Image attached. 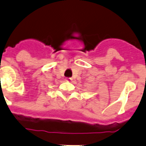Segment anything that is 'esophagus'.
I'll return each mask as SVG.
<instances>
[{
  "instance_id": "34e87169",
  "label": "esophagus",
  "mask_w": 146,
  "mask_h": 146,
  "mask_svg": "<svg viewBox=\"0 0 146 146\" xmlns=\"http://www.w3.org/2000/svg\"><path fill=\"white\" fill-rule=\"evenodd\" d=\"M65 80H66V82H70L72 80V79L70 78V77H67V78L65 79Z\"/></svg>"
}]
</instances>
